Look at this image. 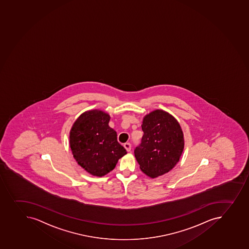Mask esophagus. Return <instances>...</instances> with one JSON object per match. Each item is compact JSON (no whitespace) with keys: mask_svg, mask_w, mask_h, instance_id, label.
<instances>
[{"mask_svg":"<svg viewBox=\"0 0 249 249\" xmlns=\"http://www.w3.org/2000/svg\"><path fill=\"white\" fill-rule=\"evenodd\" d=\"M124 147H125V149L127 151V152H130V149H131V145H130V142H125L124 143Z\"/></svg>","mask_w":249,"mask_h":249,"instance_id":"34e87169","label":"esophagus"}]
</instances>
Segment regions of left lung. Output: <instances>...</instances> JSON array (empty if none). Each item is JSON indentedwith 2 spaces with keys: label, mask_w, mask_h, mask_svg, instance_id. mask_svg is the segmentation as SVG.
Here are the masks:
<instances>
[{
  "label": "left lung",
  "mask_w": 249,
  "mask_h": 249,
  "mask_svg": "<svg viewBox=\"0 0 249 249\" xmlns=\"http://www.w3.org/2000/svg\"><path fill=\"white\" fill-rule=\"evenodd\" d=\"M143 135L135 157L142 173L156 178L172 170L182 154L185 140L178 120L163 109H156L142 119Z\"/></svg>",
  "instance_id": "1"
}]
</instances>
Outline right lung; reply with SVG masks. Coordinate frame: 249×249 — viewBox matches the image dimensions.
<instances>
[{
  "label": "right lung",
  "mask_w": 249,
  "mask_h": 249,
  "mask_svg": "<svg viewBox=\"0 0 249 249\" xmlns=\"http://www.w3.org/2000/svg\"><path fill=\"white\" fill-rule=\"evenodd\" d=\"M110 116L100 109L84 112L69 133L74 159L87 173L103 177L113 170L126 151L117 140V132L109 127Z\"/></svg>",
  "instance_id": "right-lung-1"
}]
</instances>
